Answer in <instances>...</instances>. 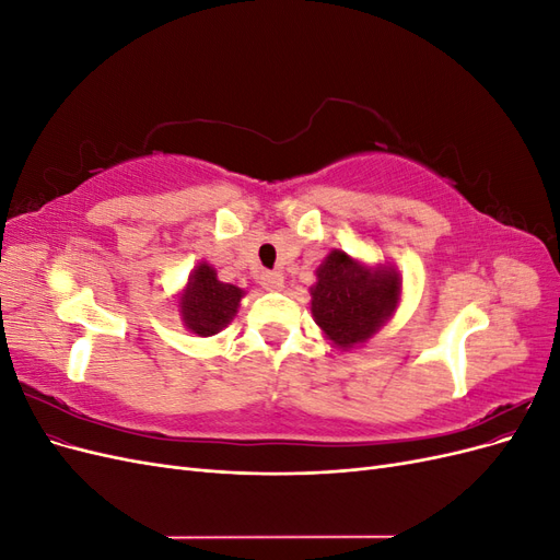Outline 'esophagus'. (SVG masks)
I'll list each match as a JSON object with an SVG mask.
<instances>
[{
  "instance_id": "1",
  "label": "esophagus",
  "mask_w": 560,
  "mask_h": 560,
  "mask_svg": "<svg viewBox=\"0 0 560 560\" xmlns=\"http://www.w3.org/2000/svg\"><path fill=\"white\" fill-rule=\"evenodd\" d=\"M261 287L266 292H282L284 290V276L280 270H266L261 276Z\"/></svg>"
}]
</instances>
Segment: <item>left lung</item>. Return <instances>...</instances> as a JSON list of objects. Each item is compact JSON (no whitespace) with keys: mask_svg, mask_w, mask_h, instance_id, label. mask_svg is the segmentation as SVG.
Returning <instances> with one entry per match:
<instances>
[{"mask_svg":"<svg viewBox=\"0 0 560 560\" xmlns=\"http://www.w3.org/2000/svg\"><path fill=\"white\" fill-rule=\"evenodd\" d=\"M311 313L315 325L338 350H352L374 338L401 301V276L395 266H371L331 249L315 268Z\"/></svg>","mask_w":560,"mask_h":560,"instance_id":"1","label":"left lung"}]
</instances>
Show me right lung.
Listing matches in <instances>:
<instances>
[{
	"mask_svg": "<svg viewBox=\"0 0 560 560\" xmlns=\"http://www.w3.org/2000/svg\"><path fill=\"white\" fill-rule=\"evenodd\" d=\"M245 290L217 278L208 261H198L177 294L179 317L184 327L196 336H214L229 327L241 308Z\"/></svg>",
	"mask_w": 560,
	"mask_h": 560,
	"instance_id": "obj_1",
	"label": "right lung"
}]
</instances>
